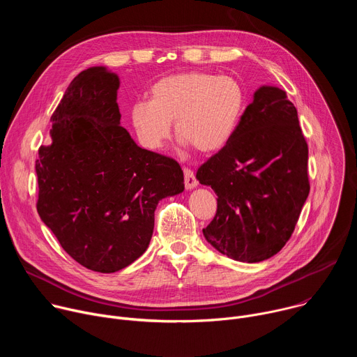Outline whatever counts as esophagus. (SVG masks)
Returning a JSON list of instances; mask_svg holds the SVG:
<instances>
[{"mask_svg":"<svg viewBox=\"0 0 357 357\" xmlns=\"http://www.w3.org/2000/svg\"><path fill=\"white\" fill-rule=\"evenodd\" d=\"M183 179H185V188L186 189H193L197 185V181L195 178V174L189 168H183Z\"/></svg>","mask_w":357,"mask_h":357,"instance_id":"34e87169","label":"esophagus"}]
</instances>
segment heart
Segmentation results:
<instances>
[{"mask_svg": "<svg viewBox=\"0 0 357 357\" xmlns=\"http://www.w3.org/2000/svg\"><path fill=\"white\" fill-rule=\"evenodd\" d=\"M244 105V89L234 77L183 72L160 79L151 87V100L131 107L130 119L139 144L149 151L164 148L175 121L183 148L213 154L233 138Z\"/></svg>", "mask_w": 357, "mask_h": 357, "instance_id": "heart-1", "label": "heart"}]
</instances>
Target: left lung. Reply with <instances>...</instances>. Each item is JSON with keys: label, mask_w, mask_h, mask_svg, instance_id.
<instances>
[{"label": "left lung", "mask_w": 357, "mask_h": 357, "mask_svg": "<svg viewBox=\"0 0 357 357\" xmlns=\"http://www.w3.org/2000/svg\"><path fill=\"white\" fill-rule=\"evenodd\" d=\"M218 195L205 238L227 257L259 263L294 233L310 195L308 144L284 90L254 93L230 142L196 174Z\"/></svg>", "instance_id": "obj_1"}]
</instances>
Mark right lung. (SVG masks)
Returning a JSON list of instances; mask_svg holds the SVG:
<instances>
[{
  "instance_id": "add662e5",
  "label": "right lung",
  "mask_w": 357,
  "mask_h": 357,
  "mask_svg": "<svg viewBox=\"0 0 357 357\" xmlns=\"http://www.w3.org/2000/svg\"><path fill=\"white\" fill-rule=\"evenodd\" d=\"M119 76L79 73L54 112L52 144L39 148L36 209L83 267L116 273L146 250L158 202L183 190L179 164L139 148L120 126Z\"/></svg>"
}]
</instances>
